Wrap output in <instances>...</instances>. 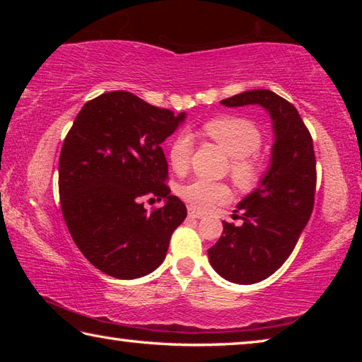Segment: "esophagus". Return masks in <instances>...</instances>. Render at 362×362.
<instances>
[{
	"label": "esophagus",
	"mask_w": 362,
	"mask_h": 362,
	"mask_svg": "<svg viewBox=\"0 0 362 362\" xmlns=\"http://www.w3.org/2000/svg\"><path fill=\"white\" fill-rule=\"evenodd\" d=\"M188 217H192V218H203L204 214L194 211V209H188Z\"/></svg>",
	"instance_id": "obj_1"
}]
</instances>
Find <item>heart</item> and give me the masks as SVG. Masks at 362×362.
<instances>
[{
  "mask_svg": "<svg viewBox=\"0 0 362 362\" xmlns=\"http://www.w3.org/2000/svg\"><path fill=\"white\" fill-rule=\"evenodd\" d=\"M203 131L226 155L231 156L230 175L238 187L250 189L259 185L263 175V164L255 151L262 145V132L255 122L241 116H223L207 121ZM192 148L193 139L187 131L177 132L170 139L168 158L175 173H183L188 168ZM179 194L194 209L207 211L228 199L230 189L225 183L194 179L182 185Z\"/></svg>",
  "mask_w": 362,
  "mask_h": 362,
  "instance_id": "b5f03b06",
  "label": "heart"
}]
</instances>
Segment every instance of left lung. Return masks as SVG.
Returning a JSON list of instances; mask_svg holds the SVG:
<instances>
[{"mask_svg": "<svg viewBox=\"0 0 362 362\" xmlns=\"http://www.w3.org/2000/svg\"><path fill=\"white\" fill-rule=\"evenodd\" d=\"M220 103L260 105L273 121L272 164L260 185L235 211L241 212L243 225L222 222V236L207 250L220 276L230 283L254 284L272 276L287 260L313 212V139L297 108L268 89L246 90Z\"/></svg>", "mask_w": 362, "mask_h": 362, "instance_id": "8db88e82", "label": "left lung"}]
</instances>
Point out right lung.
<instances>
[{
  "label": "right lung",
  "mask_w": 362,
  "mask_h": 362,
  "mask_svg": "<svg viewBox=\"0 0 362 362\" xmlns=\"http://www.w3.org/2000/svg\"><path fill=\"white\" fill-rule=\"evenodd\" d=\"M187 113L174 115L126 90L84 103L59 158V194L73 241L108 276L136 279L161 265L187 207L168 187L161 144ZM145 197L165 199L146 213Z\"/></svg>",
  "instance_id": "1"
}]
</instances>
